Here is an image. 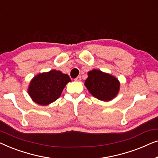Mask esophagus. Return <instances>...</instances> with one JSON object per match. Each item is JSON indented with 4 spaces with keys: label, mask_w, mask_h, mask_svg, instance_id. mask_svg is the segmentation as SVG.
Here are the masks:
<instances>
[{
    "label": "esophagus",
    "mask_w": 158,
    "mask_h": 158,
    "mask_svg": "<svg viewBox=\"0 0 158 158\" xmlns=\"http://www.w3.org/2000/svg\"><path fill=\"white\" fill-rule=\"evenodd\" d=\"M75 81H77V82H80L81 81V76H78V77H77L75 79Z\"/></svg>",
    "instance_id": "obj_1"
}]
</instances>
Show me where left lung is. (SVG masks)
Segmentation results:
<instances>
[{
    "mask_svg": "<svg viewBox=\"0 0 158 158\" xmlns=\"http://www.w3.org/2000/svg\"><path fill=\"white\" fill-rule=\"evenodd\" d=\"M85 85L93 96L103 101H111L120 90V82L116 77L96 69L88 73Z\"/></svg>",
    "mask_w": 158,
    "mask_h": 158,
    "instance_id": "left-lung-1",
    "label": "left lung"
}]
</instances>
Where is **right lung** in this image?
I'll return each mask as SVG.
<instances>
[{
  "mask_svg": "<svg viewBox=\"0 0 158 158\" xmlns=\"http://www.w3.org/2000/svg\"><path fill=\"white\" fill-rule=\"evenodd\" d=\"M69 82H71L69 75L60 70L42 73L31 79L28 87V94L34 102L47 106L60 98Z\"/></svg>",
  "mask_w": 158,
  "mask_h": 158,
  "instance_id": "add662e5",
  "label": "right lung"
}]
</instances>
